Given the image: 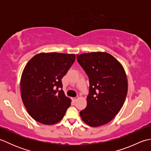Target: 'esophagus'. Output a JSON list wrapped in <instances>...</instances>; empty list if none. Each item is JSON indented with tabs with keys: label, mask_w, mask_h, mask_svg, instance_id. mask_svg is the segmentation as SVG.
Returning a JSON list of instances; mask_svg holds the SVG:
<instances>
[{
	"label": "esophagus",
	"mask_w": 151,
	"mask_h": 151,
	"mask_svg": "<svg viewBox=\"0 0 151 151\" xmlns=\"http://www.w3.org/2000/svg\"><path fill=\"white\" fill-rule=\"evenodd\" d=\"M77 97H74V98H73V100L74 101H76V100H77Z\"/></svg>",
	"instance_id": "esophagus-1"
}]
</instances>
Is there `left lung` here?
<instances>
[{
	"label": "left lung",
	"mask_w": 151,
	"mask_h": 151,
	"mask_svg": "<svg viewBox=\"0 0 151 151\" xmlns=\"http://www.w3.org/2000/svg\"><path fill=\"white\" fill-rule=\"evenodd\" d=\"M77 61L89 77L87 106L80 111L89 126L107 124L120 111L127 97V78L121 64L106 52L76 55Z\"/></svg>",
	"instance_id": "1"
}]
</instances>
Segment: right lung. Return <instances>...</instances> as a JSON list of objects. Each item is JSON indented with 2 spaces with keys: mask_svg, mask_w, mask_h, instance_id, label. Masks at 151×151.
I'll return each instance as SVG.
<instances>
[{
  "mask_svg": "<svg viewBox=\"0 0 151 151\" xmlns=\"http://www.w3.org/2000/svg\"><path fill=\"white\" fill-rule=\"evenodd\" d=\"M75 58L74 54L42 52L27 63L21 79V98L34 120L49 125L63 117L71 100L60 89L62 78Z\"/></svg>",
  "mask_w": 151,
  "mask_h": 151,
  "instance_id": "add662e5",
  "label": "right lung"
}]
</instances>
